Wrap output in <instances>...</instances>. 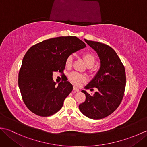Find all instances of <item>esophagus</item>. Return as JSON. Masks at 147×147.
I'll return each mask as SVG.
<instances>
[{
  "mask_svg": "<svg viewBox=\"0 0 147 147\" xmlns=\"http://www.w3.org/2000/svg\"><path fill=\"white\" fill-rule=\"evenodd\" d=\"M73 90H74V91H76V92H77L80 91L79 88H78L77 86H73Z\"/></svg>",
  "mask_w": 147,
  "mask_h": 147,
  "instance_id": "obj_1",
  "label": "esophagus"
}]
</instances>
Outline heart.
Returning <instances> with one entry per match:
<instances>
[{
    "instance_id": "1",
    "label": "heart",
    "mask_w": 147,
    "mask_h": 147,
    "mask_svg": "<svg viewBox=\"0 0 147 147\" xmlns=\"http://www.w3.org/2000/svg\"><path fill=\"white\" fill-rule=\"evenodd\" d=\"M83 58L85 61V63L87 65H94L95 62V57L91 52H85L83 54ZM73 57L72 55H69L68 57L65 59V64L66 67H70L72 62H73ZM69 80L71 82H73L76 85H79L81 83H82L86 80V77L83 75L82 74H80L76 72H73V73H70L68 76Z\"/></svg>"
}]
</instances>
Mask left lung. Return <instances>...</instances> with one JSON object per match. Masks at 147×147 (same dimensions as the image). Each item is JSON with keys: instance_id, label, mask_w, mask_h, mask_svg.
Masks as SVG:
<instances>
[{"instance_id": "left-lung-1", "label": "left lung", "mask_w": 147, "mask_h": 147, "mask_svg": "<svg viewBox=\"0 0 147 147\" xmlns=\"http://www.w3.org/2000/svg\"><path fill=\"white\" fill-rule=\"evenodd\" d=\"M87 44L97 53L100 67L85 88L93 87L98 91L93 96L85 90L82 92L86 100L80 104L82 114L92 119H100L111 114L120 105L126 86L125 69L114 50L107 45L85 40Z\"/></svg>"}]
</instances>
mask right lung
Wrapping results in <instances>:
<instances>
[{
    "instance_id": "obj_1",
    "label": "right lung",
    "mask_w": 147,
    "mask_h": 147,
    "mask_svg": "<svg viewBox=\"0 0 147 147\" xmlns=\"http://www.w3.org/2000/svg\"><path fill=\"white\" fill-rule=\"evenodd\" d=\"M85 47L77 37L68 36L46 40L29 49L19 72L18 85L30 111L47 117L60 110L73 87L69 82L56 86L52 73L63 71L68 56Z\"/></svg>"
}]
</instances>
